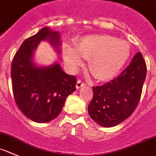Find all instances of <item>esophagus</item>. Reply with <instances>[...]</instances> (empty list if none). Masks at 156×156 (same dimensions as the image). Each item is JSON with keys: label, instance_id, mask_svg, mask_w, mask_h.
<instances>
[{"label": "esophagus", "instance_id": "34e87169", "mask_svg": "<svg viewBox=\"0 0 156 156\" xmlns=\"http://www.w3.org/2000/svg\"><path fill=\"white\" fill-rule=\"evenodd\" d=\"M85 84L84 83V82H82L81 81H80V80H78V81H77L76 83V88L77 89H79V88H81V87L85 86Z\"/></svg>", "mask_w": 156, "mask_h": 156}]
</instances>
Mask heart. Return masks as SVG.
Returning <instances> with one entry per match:
<instances>
[{
  "label": "heart",
  "instance_id": "obj_1",
  "mask_svg": "<svg viewBox=\"0 0 156 156\" xmlns=\"http://www.w3.org/2000/svg\"><path fill=\"white\" fill-rule=\"evenodd\" d=\"M130 57V46L125 40L104 34L81 38L75 48L66 47L64 58L69 68L76 70L82 59L88 60V68L95 78L110 80L118 75Z\"/></svg>",
  "mask_w": 156,
  "mask_h": 156
}]
</instances>
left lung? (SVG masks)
<instances>
[{"label": "left lung", "mask_w": 156, "mask_h": 156, "mask_svg": "<svg viewBox=\"0 0 156 156\" xmlns=\"http://www.w3.org/2000/svg\"><path fill=\"white\" fill-rule=\"evenodd\" d=\"M146 70L139 52L117 78L92 87L93 98L88 106L91 118L104 127H114L128 118L139 102Z\"/></svg>", "instance_id": "8db88e82"}]
</instances>
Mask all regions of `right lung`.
Returning <instances> with one entry per match:
<instances>
[{
    "label": "right lung",
    "instance_id": "right-lung-1",
    "mask_svg": "<svg viewBox=\"0 0 156 156\" xmlns=\"http://www.w3.org/2000/svg\"><path fill=\"white\" fill-rule=\"evenodd\" d=\"M42 41H47L61 54V34L44 27L22 43L11 68L12 88L16 104L28 118L36 123H47L61 113L66 99L76 90V78L66 74L57 61L51 65H37L35 50Z\"/></svg>",
    "mask_w": 156,
    "mask_h": 156
}]
</instances>
